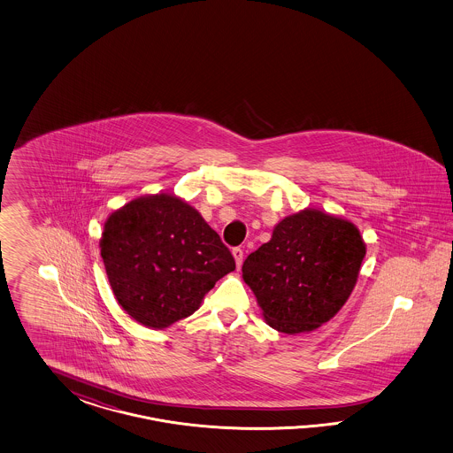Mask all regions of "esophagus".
Returning a JSON list of instances; mask_svg holds the SVG:
<instances>
[{"mask_svg": "<svg viewBox=\"0 0 453 453\" xmlns=\"http://www.w3.org/2000/svg\"><path fill=\"white\" fill-rule=\"evenodd\" d=\"M234 259H235V265L237 269L242 265V259H244V250L241 247H234L233 249Z\"/></svg>", "mask_w": 453, "mask_h": 453, "instance_id": "esophagus-1", "label": "esophagus"}]
</instances>
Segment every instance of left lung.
Here are the masks:
<instances>
[{
    "label": "left lung",
    "mask_w": 453,
    "mask_h": 453,
    "mask_svg": "<svg viewBox=\"0 0 453 453\" xmlns=\"http://www.w3.org/2000/svg\"><path fill=\"white\" fill-rule=\"evenodd\" d=\"M365 242L350 220L303 209L249 254L242 277L273 329L301 334L335 316L356 288Z\"/></svg>",
    "instance_id": "8db88e82"
}]
</instances>
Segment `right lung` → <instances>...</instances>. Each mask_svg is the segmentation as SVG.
Instances as JSON below:
<instances>
[{
  "mask_svg": "<svg viewBox=\"0 0 453 453\" xmlns=\"http://www.w3.org/2000/svg\"><path fill=\"white\" fill-rule=\"evenodd\" d=\"M99 247L119 305L151 329L194 314L220 277L235 269L219 234L171 194L142 196L114 211Z\"/></svg>",
  "mask_w": 453,
  "mask_h": 453,
  "instance_id": "1",
  "label": "right lung"
}]
</instances>
